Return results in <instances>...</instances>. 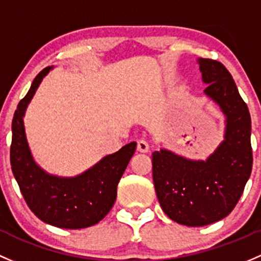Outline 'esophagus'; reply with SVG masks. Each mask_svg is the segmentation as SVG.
I'll return each mask as SVG.
<instances>
[{"instance_id": "34e87169", "label": "esophagus", "mask_w": 261, "mask_h": 261, "mask_svg": "<svg viewBox=\"0 0 261 261\" xmlns=\"http://www.w3.org/2000/svg\"><path fill=\"white\" fill-rule=\"evenodd\" d=\"M137 149L142 153H147L149 150L148 142L144 141V139H138V141H137Z\"/></svg>"}]
</instances>
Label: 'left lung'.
Masks as SVG:
<instances>
[{"label": "left lung", "instance_id": "left-lung-1", "mask_svg": "<svg viewBox=\"0 0 261 261\" xmlns=\"http://www.w3.org/2000/svg\"><path fill=\"white\" fill-rule=\"evenodd\" d=\"M206 96L225 115L224 141L207 160H189L168 149L152 153L153 182L165 214L186 226L226 217L244 192L252 168L251 118L232 76L221 63L197 60Z\"/></svg>", "mask_w": 261, "mask_h": 261}]
</instances>
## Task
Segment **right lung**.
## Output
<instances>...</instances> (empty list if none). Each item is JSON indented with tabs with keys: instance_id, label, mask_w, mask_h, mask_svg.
<instances>
[{
	"instance_id": "obj_1",
	"label": "right lung",
	"mask_w": 261,
	"mask_h": 261,
	"mask_svg": "<svg viewBox=\"0 0 261 261\" xmlns=\"http://www.w3.org/2000/svg\"><path fill=\"white\" fill-rule=\"evenodd\" d=\"M53 69L47 66L37 74L13 114L11 168L26 203L41 221L61 229H84L98 224L111 211L117 198L118 182L136 152L137 143L125 144L74 177L55 176L42 170L31 154L23 117L40 83Z\"/></svg>"
}]
</instances>
